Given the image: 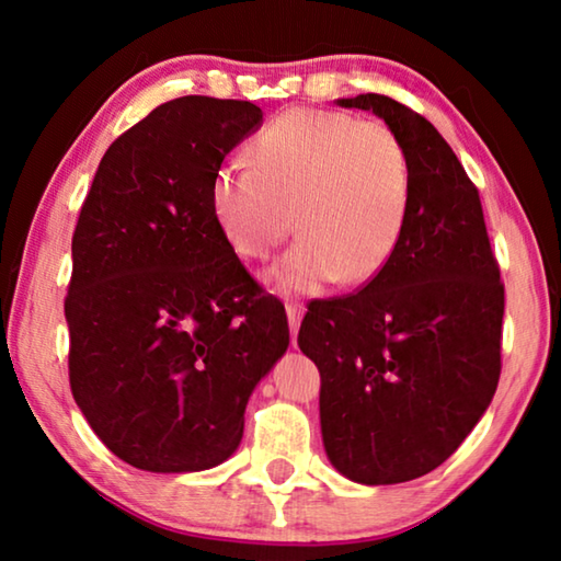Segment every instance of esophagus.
Instances as JSON below:
<instances>
[{
  "instance_id": "obj_1",
  "label": "esophagus",
  "mask_w": 561,
  "mask_h": 561,
  "mask_svg": "<svg viewBox=\"0 0 561 561\" xmlns=\"http://www.w3.org/2000/svg\"><path fill=\"white\" fill-rule=\"evenodd\" d=\"M287 317H289V327H291V344L297 346V331L301 324V317H304V304L299 301H287Z\"/></svg>"
}]
</instances>
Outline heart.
I'll list each match as a JSON object with an SVG mask.
<instances>
[{
	"label": "heart",
	"instance_id": "heart-1",
	"mask_svg": "<svg viewBox=\"0 0 561 561\" xmlns=\"http://www.w3.org/2000/svg\"><path fill=\"white\" fill-rule=\"evenodd\" d=\"M250 153L252 165L234 160L215 170L210 207L242 260H267L297 213L301 240L272 267L274 287L366 284L388 267L413 197L411 153L391 126L294 108L254 136Z\"/></svg>",
	"mask_w": 561,
	"mask_h": 561
}]
</instances>
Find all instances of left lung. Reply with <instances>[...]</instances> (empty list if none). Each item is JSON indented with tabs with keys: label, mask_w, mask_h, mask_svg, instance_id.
I'll return each mask as SVG.
<instances>
[{
	"label": "left lung",
	"mask_w": 561,
	"mask_h": 561,
	"mask_svg": "<svg viewBox=\"0 0 561 561\" xmlns=\"http://www.w3.org/2000/svg\"><path fill=\"white\" fill-rule=\"evenodd\" d=\"M374 111L411 153L401 244L376 279L309 304L299 348L321 376L319 413L334 468L396 485L443 465L495 396L505 284L480 193L421 113L381 93L341 99Z\"/></svg>",
	"instance_id": "obj_1"
}]
</instances>
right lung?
I'll return each mask as SVG.
<instances>
[{
  "mask_svg": "<svg viewBox=\"0 0 561 561\" xmlns=\"http://www.w3.org/2000/svg\"><path fill=\"white\" fill-rule=\"evenodd\" d=\"M250 101L183 96L113 140L71 240L69 383L93 433L150 472L207 470L289 346L284 304L247 272L210 207Z\"/></svg>",
  "mask_w": 561,
  "mask_h": 561,
  "instance_id": "right-lung-1",
  "label": "right lung"
}]
</instances>
